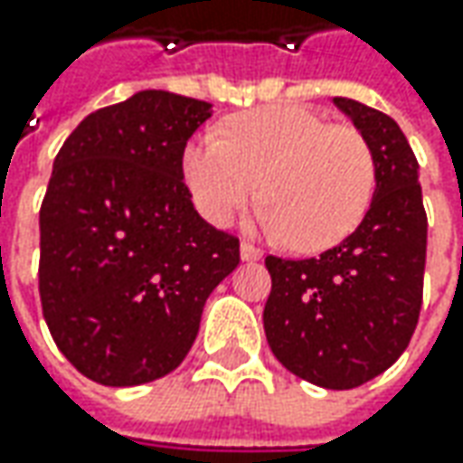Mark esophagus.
Returning <instances> with one entry per match:
<instances>
[{"label":"esophagus","mask_w":463,"mask_h":463,"mask_svg":"<svg viewBox=\"0 0 463 463\" xmlns=\"http://www.w3.org/2000/svg\"><path fill=\"white\" fill-rule=\"evenodd\" d=\"M240 258H241V262H255V260L262 258V252H260L258 247H252V244L241 241V244H240Z\"/></svg>","instance_id":"34e87169"}]
</instances>
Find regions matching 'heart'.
Returning <instances> with one entry per match:
<instances>
[{"mask_svg": "<svg viewBox=\"0 0 463 463\" xmlns=\"http://www.w3.org/2000/svg\"><path fill=\"white\" fill-rule=\"evenodd\" d=\"M180 169L205 222L226 226L255 195L258 226L301 252L327 250L361 223L376 165L364 134L329 126L304 105H268L203 131L183 149Z\"/></svg>", "mask_w": 463, "mask_h": 463, "instance_id": "obj_1", "label": "heart"}]
</instances>
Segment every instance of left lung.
<instances>
[{"label": "left lung", "instance_id": "8db88e82", "mask_svg": "<svg viewBox=\"0 0 463 463\" xmlns=\"http://www.w3.org/2000/svg\"><path fill=\"white\" fill-rule=\"evenodd\" d=\"M335 105L373 152V198L358 229L319 258H265L273 288L262 325L298 379L353 389L394 364L418 327L428 219L418 159L397 120L358 99Z\"/></svg>", "mask_w": 463, "mask_h": 463}]
</instances>
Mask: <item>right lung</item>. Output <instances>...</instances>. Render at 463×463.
<instances>
[{
	"label": "right lung",
	"instance_id": "right-lung-1",
	"mask_svg": "<svg viewBox=\"0 0 463 463\" xmlns=\"http://www.w3.org/2000/svg\"><path fill=\"white\" fill-rule=\"evenodd\" d=\"M213 113L141 90L81 120L41 205V304L66 361L102 386H138L185 361L205 298L240 240L201 219L180 156Z\"/></svg>",
	"mask_w": 463,
	"mask_h": 463
}]
</instances>
